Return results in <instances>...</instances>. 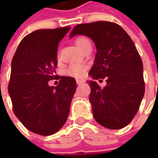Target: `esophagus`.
I'll use <instances>...</instances> for the list:
<instances>
[{"label":"esophagus","mask_w":158,"mask_h":158,"mask_svg":"<svg viewBox=\"0 0 158 158\" xmlns=\"http://www.w3.org/2000/svg\"><path fill=\"white\" fill-rule=\"evenodd\" d=\"M82 82H84L83 80H80V79H77V80H76V83H77V84H81Z\"/></svg>","instance_id":"34e87169"}]
</instances>
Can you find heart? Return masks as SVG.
<instances>
[{"label": "heart", "instance_id": "b5f03b06", "mask_svg": "<svg viewBox=\"0 0 158 158\" xmlns=\"http://www.w3.org/2000/svg\"><path fill=\"white\" fill-rule=\"evenodd\" d=\"M76 44L77 47L82 51V49L88 45H90V41L86 37H79L76 40ZM87 67L82 65V64L73 63L69 66V68L66 69V74L68 76L76 77V78H81L83 77L86 74Z\"/></svg>", "mask_w": 158, "mask_h": 158}]
</instances>
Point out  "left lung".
Listing matches in <instances>:
<instances>
[{"mask_svg":"<svg viewBox=\"0 0 158 158\" xmlns=\"http://www.w3.org/2000/svg\"><path fill=\"white\" fill-rule=\"evenodd\" d=\"M76 35L90 38L97 48L89 76L106 79L104 88L89 81L93 117L106 128H123L135 116L145 92L143 61L136 47L129 35L111 22L77 24L69 38Z\"/></svg>","mask_w":158,"mask_h":158,"instance_id":"8db88e82","label":"left lung"}]
</instances>
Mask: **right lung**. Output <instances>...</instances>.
<instances>
[{"label": "right lung", "instance_id": "right-lung-1", "mask_svg": "<svg viewBox=\"0 0 158 158\" xmlns=\"http://www.w3.org/2000/svg\"><path fill=\"white\" fill-rule=\"evenodd\" d=\"M69 30L45 29L28 34L12 59L8 90L13 111L28 130L40 135L55 134L69 114L76 80L61 76L57 86L48 85L50 80L57 77L59 42Z\"/></svg>", "mask_w": 158, "mask_h": 158}]
</instances>
